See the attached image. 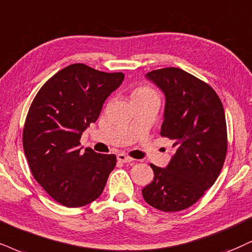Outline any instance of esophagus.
<instances>
[{
  "label": "esophagus",
  "instance_id": "esophagus-1",
  "mask_svg": "<svg viewBox=\"0 0 252 252\" xmlns=\"http://www.w3.org/2000/svg\"><path fill=\"white\" fill-rule=\"evenodd\" d=\"M117 159H118V161H120V162H125V163L132 162L133 161L132 158L128 157V155H126V154H118Z\"/></svg>",
  "mask_w": 252,
  "mask_h": 252
}]
</instances>
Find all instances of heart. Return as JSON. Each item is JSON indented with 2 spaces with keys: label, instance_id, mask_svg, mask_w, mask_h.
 I'll use <instances>...</instances> for the list:
<instances>
[{
  "label": "heart",
  "instance_id": "1",
  "mask_svg": "<svg viewBox=\"0 0 252 252\" xmlns=\"http://www.w3.org/2000/svg\"><path fill=\"white\" fill-rule=\"evenodd\" d=\"M150 98H158L157 92L150 86L140 85L136 86L132 92L133 100H141V99H150Z\"/></svg>",
  "mask_w": 252,
  "mask_h": 252
}]
</instances>
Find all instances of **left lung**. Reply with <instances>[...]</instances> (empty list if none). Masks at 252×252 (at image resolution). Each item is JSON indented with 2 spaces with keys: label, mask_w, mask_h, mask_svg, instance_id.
<instances>
[{
  "label": "left lung",
  "mask_w": 252,
  "mask_h": 252,
  "mask_svg": "<svg viewBox=\"0 0 252 252\" xmlns=\"http://www.w3.org/2000/svg\"><path fill=\"white\" fill-rule=\"evenodd\" d=\"M164 93L161 136L175 153L166 168L151 164L154 179L142 196L162 212L187 209L215 183L224 163L228 136L222 101L214 89L179 67L146 74Z\"/></svg>",
  "instance_id": "1"
}]
</instances>
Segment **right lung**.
I'll list each match as a JSON object with an SVG mask.
<instances>
[{
	"mask_svg": "<svg viewBox=\"0 0 252 252\" xmlns=\"http://www.w3.org/2000/svg\"><path fill=\"white\" fill-rule=\"evenodd\" d=\"M124 77L71 64L52 76L31 102L23 128L24 154L36 181L65 207H83L98 198L116 167L114 154L91 148L82 153L79 145Z\"/></svg>",
	"mask_w": 252,
	"mask_h": 252,
	"instance_id": "right-lung-1",
	"label": "right lung"
}]
</instances>
